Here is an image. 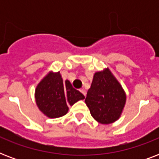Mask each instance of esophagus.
Here are the masks:
<instances>
[{
	"label": "esophagus",
	"instance_id": "obj_1",
	"mask_svg": "<svg viewBox=\"0 0 159 159\" xmlns=\"http://www.w3.org/2000/svg\"><path fill=\"white\" fill-rule=\"evenodd\" d=\"M80 92H82V94L84 95L85 97H86V95H87V92H86V90H85L84 88H82V89H80Z\"/></svg>",
	"mask_w": 159,
	"mask_h": 159
}]
</instances>
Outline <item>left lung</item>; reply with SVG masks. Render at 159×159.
Wrapping results in <instances>:
<instances>
[{"label": "left lung", "mask_w": 159, "mask_h": 159, "mask_svg": "<svg viewBox=\"0 0 159 159\" xmlns=\"http://www.w3.org/2000/svg\"><path fill=\"white\" fill-rule=\"evenodd\" d=\"M125 102V92L109 68L95 73L85 102L97 122L108 125L117 120Z\"/></svg>", "instance_id": "1"}]
</instances>
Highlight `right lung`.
<instances>
[{
    "mask_svg": "<svg viewBox=\"0 0 159 159\" xmlns=\"http://www.w3.org/2000/svg\"><path fill=\"white\" fill-rule=\"evenodd\" d=\"M34 97L39 109L48 118L64 116L68 106L85 98L68 80L62 81L60 72H48L36 87Z\"/></svg>",
    "mask_w": 159,
    "mask_h": 159,
    "instance_id": "right-lung-1",
    "label": "right lung"
}]
</instances>
